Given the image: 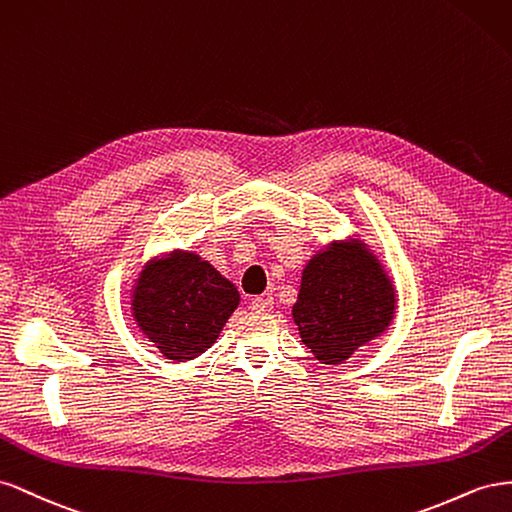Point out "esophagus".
Wrapping results in <instances>:
<instances>
[{
    "mask_svg": "<svg viewBox=\"0 0 512 512\" xmlns=\"http://www.w3.org/2000/svg\"><path fill=\"white\" fill-rule=\"evenodd\" d=\"M272 306H274V298L272 296H255L253 300H251V309L253 311H257V313H268V311H272Z\"/></svg>",
    "mask_w": 512,
    "mask_h": 512,
    "instance_id": "obj_1",
    "label": "esophagus"
}]
</instances>
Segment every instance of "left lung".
<instances>
[{"instance_id": "obj_1", "label": "left lung", "mask_w": 512, "mask_h": 512, "mask_svg": "<svg viewBox=\"0 0 512 512\" xmlns=\"http://www.w3.org/2000/svg\"><path fill=\"white\" fill-rule=\"evenodd\" d=\"M397 313V289L358 238L334 240L302 270L291 309L302 343L321 364H341L382 337Z\"/></svg>"}]
</instances>
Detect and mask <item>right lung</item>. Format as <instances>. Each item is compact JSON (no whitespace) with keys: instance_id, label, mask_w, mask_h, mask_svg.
<instances>
[{"instance_id":"add662e5","label":"right lung","mask_w":512,"mask_h":512,"mask_svg":"<svg viewBox=\"0 0 512 512\" xmlns=\"http://www.w3.org/2000/svg\"><path fill=\"white\" fill-rule=\"evenodd\" d=\"M236 285L193 251L150 259L130 294V311L145 339L167 360L186 362L212 347L238 309Z\"/></svg>"}]
</instances>
